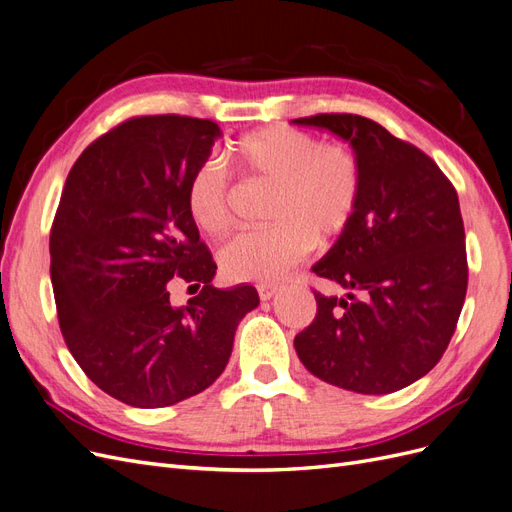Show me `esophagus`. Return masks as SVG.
<instances>
[{
    "instance_id": "1",
    "label": "esophagus",
    "mask_w": 512,
    "mask_h": 512,
    "mask_svg": "<svg viewBox=\"0 0 512 512\" xmlns=\"http://www.w3.org/2000/svg\"><path fill=\"white\" fill-rule=\"evenodd\" d=\"M256 290H258L260 301H269L277 294V286H273V284H260V286H256Z\"/></svg>"
}]
</instances>
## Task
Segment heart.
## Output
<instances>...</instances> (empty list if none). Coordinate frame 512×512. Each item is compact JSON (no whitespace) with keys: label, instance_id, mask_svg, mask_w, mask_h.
<instances>
[{"label":"heart","instance_id":"obj_1","mask_svg":"<svg viewBox=\"0 0 512 512\" xmlns=\"http://www.w3.org/2000/svg\"><path fill=\"white\" fill-rule=\"evenodd\" d=\"M243 170L277 183L267 220L271 226L241 232L218 254L230 282H277L314 250L316 237L344 235L361 205L363 168L346 143H322L305 130L269 126L241 136L230 149ZM185 207L205 235L218 237L230 226L228 173L218 160L196 166Z\"/></svg>","mask_w":512,"mask_h":512}]
</instances>
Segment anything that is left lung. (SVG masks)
<instances>
[{
  "mask_svg": "<svg viewBox=\"0 0 512 512\" xmlns=\"http://www.w3.org/2000/svg\"><path fill=\"white\" fill-rule=\"evenodd\" d=\"M292 123L344 138L363 168L359 211L312 267L348 294L314 292L316 318L294 348L316 378L339 389L395 393L436 367L466 301L457 192L421 149L367 117L322 113Z\"/></svg>",
  "mask_w": 512,
  "mask_h": 512,
  "instance_id": "obj_1",
  "label": "left lung"
}]
</instances>
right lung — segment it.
Wrapping results in <instances>:
<instances>
[{
    "label": "right lung",
    "mask_w": 512,
    "mask_h": 512,
    "mask_svg": "<svg viewBox=\"0 0 512 512\" xmlns=\"http://www.w3.org/2000/svg\"><path fill=\"white\" fill-rule=\"evenodd\" d=\"M218 123L147 115L74 162L51 228V282L66 346L87 378L134 408H164L220 378L254 286L213 288L215 262L185 207ZM204 288L169 303V280Z\"/></svg>",
    "instance_id": "add662e5"
}]
</instances>
